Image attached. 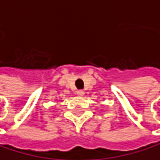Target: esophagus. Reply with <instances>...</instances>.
I'll return each mask as SVG.
<instances>
[{
  "label": "esophagus",
  "mask_w": 160,
  "mask_h": 160,
  "mask_svg": "<svg viewBox=\"0 0 160 160\" xmlns=\"http://www.w3.org/2000/svg\"><path fill=\"white\" fill-rule=\"evenodd\" d=\"M76 94H77L78 97H82L83 95H84V91H83V90H78V91H76Z\"/></svg>",
  "instance_id": "obj_1"
}]
</instances>
